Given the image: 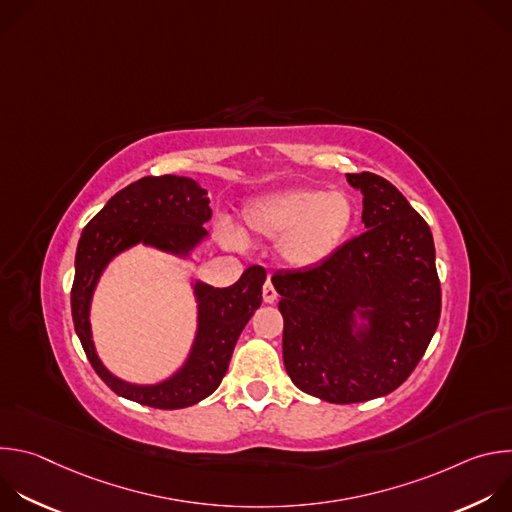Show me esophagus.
<instances>
[{"instance_id":"esophagus-1","label":"esophagus","mask_w":512,"mask_h":512,"mask_svg":"<svg viewBox=\"0 0 512 512\" xmlns=\"http://www.w3.org/2000/svg\"><path fill=\"white\" fill-rule=\"evenodd\" d=\"M275 300H277V291H275L271 279H267L265 285H263V302H265V304H273Z\"/></svg>"}]
</instances>
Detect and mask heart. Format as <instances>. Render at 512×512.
I'll list each match as a JSON object with an SVG mask.
<instances>
[{
	"label": "heart",
	"instance_id": "1",
	"mask_svg": "<svg viewBox=\"0 0 512 512\" xmlns=\"http://www.w3.org/2000/svg\"><path fill=\"white\" fill-rule=\"evenodd\" d=\"M356 206L346 192L287 188L251 200L243 210L247 237L275 243L281 265L310 271L328 263L348 241ZM231 245L235 235L227 233Z\"/></svg>",
	"mask_w": 512,
	"mask_h": 512
}]
</instances>
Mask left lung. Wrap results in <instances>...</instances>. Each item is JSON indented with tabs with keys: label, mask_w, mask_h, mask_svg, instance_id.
<instances>
[{
	"label": "left lung",
	"mask_w": 512,
	"mask_h": 512,
	"mask_svg": "<svg viewBox=\"0 0 512 512\" xmlns=\"http://www.w3.org/2000/svg\"><path fill=\"white\" fill-rule=\"evenodd\" d=\"M362 192V235L322 267L277 271L283 364L294 385L328 403L395 391L417 367L442 312L433 237L385 178L346 174Z\"/></svg>",
	"instance_id": "obj_1"
}]
</instances>
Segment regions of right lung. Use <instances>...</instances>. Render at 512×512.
<instances>
[{"instance_id":"right-lung-1","label":"right lung","mask_w":512,"mask_h":512,"mask_svg":"<svg viewBox=\"0 0 512 512\" xmlns=\"http://www.w3.org/2000/svg\"><path fill=\"white\" fill-rule=\"evenodd\" d=\"M208 192L186 176H145L119 190L83 229L75 281L70 291L72 322L95 373L111 391L156 409L190 407L221 385L235 344L261 306L265 269L253 265L229 287L192 281L196 300V334L182 367L168 379L137 385L113 375L99 358L91 330V304L107 265L123 251L145 245L186 259L208 237Z\"/></svg>"}]
</instances>
